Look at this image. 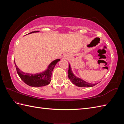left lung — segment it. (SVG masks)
Segmentation results:
<instances>
[{"label": "left lung", "mask_w": 124, "mask_h": 124, "mask_svg": "<svg viewBox=\"0 0 124 124\" xmlns=\"http://www.w3.org/2000/svg\"><path fill=\"white\" fill-rule=\"evenodd\" d=\"M68 77L69 79L71 81L73 84L78 87H90L96 85L97 84H92L88 82H86L81 79L77 77L73 74L70 65L69 63V70H68Z\"/></svg>", "instance_id": "1"}]
</instances>
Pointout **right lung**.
Returning <instances> with one entry per match:
<instances>
[{
    "instance_id": "obj_1",
    "label": "right lung",
    "mask_w": 124,
    "mask_h": 124,
    "mask_svg": "<svg viewBox=\"0 0 124 124\" xmlns=\"http://www.w3.org/2000/svg\"><path fill=\"white\" fill-rule=\"evenodd\" d=\"M39 32V31H32L28 34ZM60 61V59L54 60L49 64L48 68L45 71L42 72L35 73V74L23 72L17 67L16 64H15V65L17 74L20 78L28 85L36 87H42L48 85L51 81V76L53 70L55 65Z\"/></svg>"
}]
</instances>
